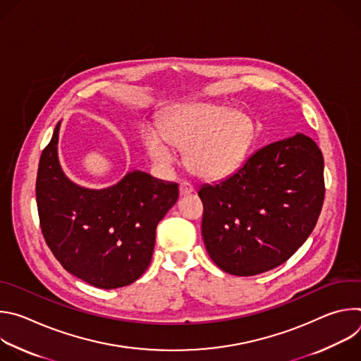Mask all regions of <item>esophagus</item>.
Masks as SVG:
<instances>
[{"instance_id": "1", "label": "esophagus", "mask_w": 361, "mask_h": 361, "mask_svg": "<svg viewBox=\"0 0 361 361\" xmlns=\"http://www.w3.org/2000/svg\"><path fill=\"white\" fill-rule=\"evenodd\" d=\"M191 192H194V187L190 183H180V195H188Z\"/></svg>"}]
</instances>
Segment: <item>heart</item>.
Masks as SVG:
<instances>
[{"mask_svg": "<svg viewBox=\"0 0 361 361\" xmlns=\"http://www.w3.org/2000/svg\"><path fill=\"white\" fill-rule=\"evenodd\" d=\"M141 140L147 156L157 167L169 170L176 161L174 149H184V163L197 177L217 180L235 171L254 140L248 114L212 104L188 102L173 109L160 130L145 127Z\"/></svg>", "mask_w": 361, "mask_h": 361, "instance_id": "b5f03b06", "label": "heart"}]
</instances>
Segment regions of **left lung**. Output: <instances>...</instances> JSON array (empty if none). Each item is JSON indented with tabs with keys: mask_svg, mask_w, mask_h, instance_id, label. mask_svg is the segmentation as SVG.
<instances>
[{
	"mask_svg": "<svg viewBox=\"0 0 361 361\" xmlns=\"http://www.w3.org/2000/svg\"><path fill=\"white\" fill-rule=\"evenodd\" d=\"M324 161L301 133L271 142L227 178L202 184V240L226 273L255 276L284 262L304 244L324 201Z\"/></svg>",
	"mask_w": 361,
	"mask_h": 361,
	"instance_id": "8db88e82",
	"label": "left lung"
}]
</instances>
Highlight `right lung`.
Wrapping results in <instances>:
<instances>
[{"label": "right lung", "instance_id": "add662e5", "mask_svg": "<svg viewBox=\"0 0 361 361\" xmlns=\"http://www.w3.org/2000/svg\"><path fill=\"white\" fill-rule=\"evenodd\" d=\"M57 124L37 174V207L45 243L61 266L98 287L134 283L149 266L156 228L178 200V184L134 170L95 190L70 180L59 160Z\"/></svg>", "mask_w": 361, "mask_h": 361}]
</instances>
